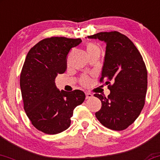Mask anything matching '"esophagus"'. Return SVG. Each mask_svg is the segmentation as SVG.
Listing matches in <instances>:
<instances>
[{"instance_id":"1","label":"esophagus","mask_w":160,"mask_h":160,"mask_svg":"<svg viewBox=\"0 0 160 160\" xmlns=\"http://www.w3.org/2000/svg\"><path fill=\"white\" fill-rule=\"evenodd\" d=\"M93 97V94H92V93H90V92H86V99H90V98H92Z\"/></svg>"}]
</instances>
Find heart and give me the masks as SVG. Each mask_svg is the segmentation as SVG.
Returning <instances> with one entry per match:
<instances>
[{
  "label": "heart",
  "instance_id": "b5f03b06",
  "mask_svg": "<svg viewBox=\"0 0 160 160\" xmlns=\"http://www.w3.org/2000/svg\"><path fill=\"white\" fill-rule=\"evenodd\" d=\"M86 51L88 52V54L93 53L94 52H100V48L98 47V45L94 43H92V42H89L86 44ZM91 82L90 78L87 75H82L80 78V83H81L82 86H88L89 85Z\"/></svg>",
  "mask_w": 160,
  "mask_h": 160
}]
</instances>
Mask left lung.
Here are the masks:
<instances>
[{"mask_svg":"<svg viewBox=\"0 0 160 160\" xmlns=\"http://www.w3.org/2000/svg\"><path fill=\"white\" fill-rule=\"evenodd\" d=\"M88 38L106 42L100 82L106 80L111 91L107 98L94 94L102 102L95 116L106 128L125 130L137 120L144 107L148 85L145 62L133 42L120 32H99Z\"/></svg>","mask_w":160,"mask_h":160,"instance_id":"1","label":"left lung"}]
</instances>
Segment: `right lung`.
I'll list each match as a JSON object with an SVG mask.
<instances>
[{"label": "right lung", "mask_w": 160, "mask_h": 160, "mask_svg": "<svg viewBox=\"0 0 160 160\" xmlns=\"http://www.w3.org/2000/svg\"><path fill=\"white\" fill-rule=\"evenodd\" d=\"M81 41L80 38H45L26 55L20 76L23 108L34 127L46 134L66 130L74 109L86 98L80 90L59 91L54 82L58 74L65 72L70 49Z\"/></svg>", "instance_id": "add662e5"}]
</instances>
